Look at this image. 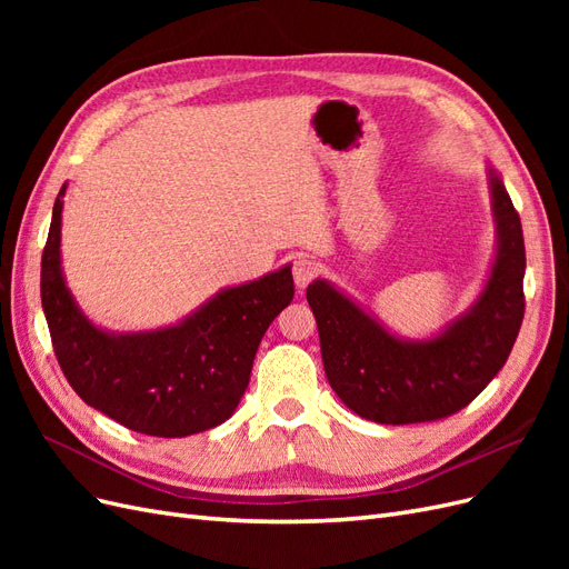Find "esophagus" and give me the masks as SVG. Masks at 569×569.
Wrapping results in <instances>:
<instances>
[{
  "mask_svg": "<svg viewBox=\"0 0 569 569\" xmlns=\"http://www.w3.org/2000/svg\"><path fill=\"white\" fill-rule=\"evenodd\" d=\"M320 272V266L316 261H311V258H299V261L295 263V282L299 289H306L308 284L313 282V278H318Z\"/></svg>",
  "mask_w": 569,
  "mask_h": 569,
  "instance_id": "esophagus-1",
  "label": "esophagus"
}]
</instances>
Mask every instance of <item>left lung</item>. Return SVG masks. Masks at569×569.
Returning <instances> with one entry per match:
<instances>
[{"instance_id": "left-lung-1", "label": "left lung", "mask_w": 569, "mask_h": 569, "mask_svg": "<svg viewBox=\"0 0 569 569\" xmlns=\"http://www.w3.org/2000/svg\"><path fill=\"white\" fill-rule=\"evenodd\" d=\"M498 253L468 316L429 341H401L325 280L308 284L325 375L360 418L412 425L449 418L475 401L506 366L525 318V237L520 213L491 173Z\"/></svg>"}]
</instances>
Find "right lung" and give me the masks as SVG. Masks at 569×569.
<instances>
[{"mask_svg": "<svg viewBox=\"0 0 569 569\" xmlns=\"http://www.w3.org/2000/svg\"><path fill=\"white\" fill-rule=\"evenodd\" d=\"M63 192L42 251L40 295L68 385L88 406L149 437H189L226 422L249 385L258 343L295 299L291 268L220 291L176 327L101 332L78 311L61 274Z\"/></svg>", "mask_w": 569, "mask_h": 569, "instance_id": "right-lung-1", "label": "right lung"}]
</instances>
